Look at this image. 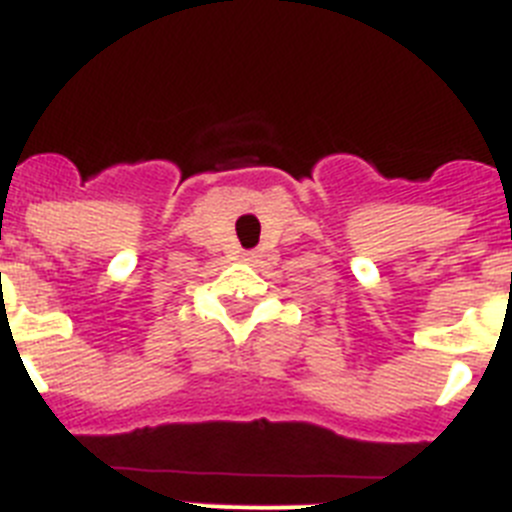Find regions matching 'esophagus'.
<instances>
[{"instance_id": "obj_1", "label": "esophagus", "mask_w": 512, "mask_h": 512, "mask_svg": "<svg viewBox=\"0 0 512 512\" xmlns=\"http://www.w3.org/2000/svg\"><path fill=\"white\" fill-rule=\"evenodd\" d=\"M260 255H255V252H247V260H257Z\"/></svg>"}]
</instances>
